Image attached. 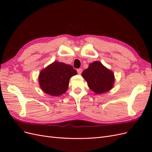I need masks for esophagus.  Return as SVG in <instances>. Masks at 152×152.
<instances>
[{
  "label": "esophagus",
  "mask_w": 152,
  "mask_h": 152,
  "mask_svg": "<svg viewBox=\"0 0 152 152\" xmlns=\"http://www.w3.org/2000/svg\"><path fill=\"white\" fill-rule=\"evenodd\" d=\"M77 71L78 74H81L82 72V68H79V69H77Z\"/></svg>",
  "instance_id": "esophagus-1"
}]
</instances>
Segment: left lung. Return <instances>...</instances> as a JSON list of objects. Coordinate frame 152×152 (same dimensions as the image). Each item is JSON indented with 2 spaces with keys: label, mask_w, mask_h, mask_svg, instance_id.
<instances>
[{
  "label": "left lung",
  "mask_w": 152,
  "mask_h": 152,
  "mask_svg": "<svg viewBox=\"0 0 152 152\" xmlns=\"http://www.w3.org/2000/svg\"><path fill=\"white\" fill-rule=\"evenodd\" d=\"M89 88L96 94H102L112 88L114 75L112 71L105 68L102 63L94 61L82 73Z\"/></svg>",
  "instance_id": "8db88e82"
}]
</instances>
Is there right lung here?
I'll return each mask as SVG.
<instances>
[{
  "label": "right lung",
  "instance_id": "right-lung-1",
  "mask_svg": "<svg viewBox=\"0 0 152 152\" xmlns=\"http://www.w3.org/2000/svg\"><path fill=\"white\" fill-rule=\"evenodd\" d=\"M77 73L72 66L54 61L40 72L39 84L44 93L58 96L65 93L70 77Z\"/></svg>",
  "mask_w": 152,
  "mask_h": 152
}]
</instances>
